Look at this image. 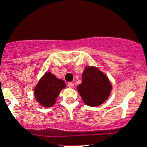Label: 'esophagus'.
Returning <instances> with one entry per match:
<instances>
[{
  "instance_id": "obj_1",
  "label": "esophagus",
  "mask_w": 147,
  "mask_h": 147,
  "mask_svg": "<svg viewBox=\"0 0 147 147\" xmlns=\"http://www.w3.org/2000/svg\"><path fill=\"white\" fill-rule=\"evenodd\" d=\"M67 86H68L69 88H74V84L73 82H68V83H67Z\"/></svg>"
}]
</instances>
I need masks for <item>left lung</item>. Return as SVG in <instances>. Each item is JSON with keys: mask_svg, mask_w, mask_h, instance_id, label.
Masks as SVG:
<instances>
[{"mask_svg": "<svg viewBox=\"0 0 147 147\" xmlns=\"http://www.w3.org/2000/svg\"><path fill=\"white\" fill-rule=\"evenodd\" d=\"M112 84L104 72L94 66H86L82 74V82L76 89L85 104L98 107L105 102L112 91Z\"/></svg>", "mask_w": 147, "mask_h": 147, "instance_id": "left-lung-1", "label": "left lung"}]
</instances>
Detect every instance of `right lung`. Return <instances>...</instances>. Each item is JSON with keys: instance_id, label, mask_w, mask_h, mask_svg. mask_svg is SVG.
Returning <instances> with one entry per match:
<instances>
[{"instance_id": "obj_1", "label": "right lung", "mask_w": 147, "mask_h": 147, "mask_svg": "<svg viewBox=\"0 0 147 147\" xmlns=\"http://www.w3.org/2000/svg\"><path fill=\"white\" fill-rule=\"evenodd\" d=\"M65 87L66 84L62 80L47 71L35 86L34 96L40 106L48 108L55 104L61 91Z\"/></svg>"}]
</instances>
